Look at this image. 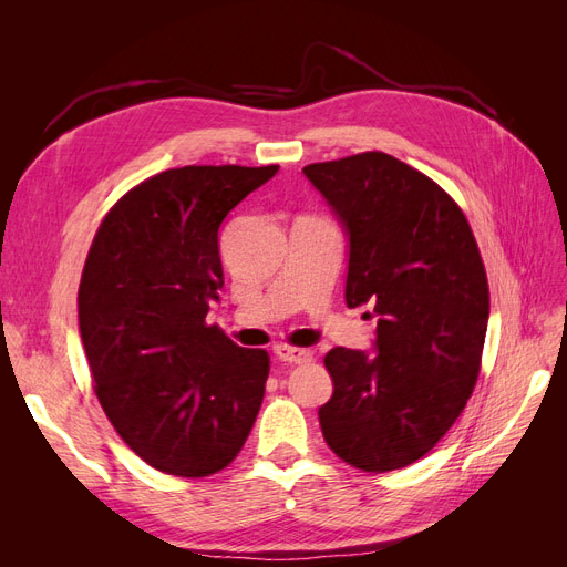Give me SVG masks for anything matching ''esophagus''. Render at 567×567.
I'll return each mask as SVG.
<instances>
[{"instance_id": "obj_1", "label": "esophagus", "mask_w": 567, "mask_h": 567, "mask_svg": "<svg viewBox=\"0 0 567 567\" xmlns=\"http://www.w3.org/2000/svg\"><path fill=\"white\" fill-rule=\"evenodd\" d=\"M274 354H277L281 362H288V364H302V362H310V359H312L310 350L290 348V346H277V348H274Z\"/></svg>"}]
</instances>
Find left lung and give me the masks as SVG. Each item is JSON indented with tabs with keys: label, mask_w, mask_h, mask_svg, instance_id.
<instances>
[{
	"label": "left lung",
	"mask_w": 567,
	"mask_h": 567,
	"mask_svg": "<svg viewBox=\"0 0 567 567\" xmlns=\"http://www.w3.org/2000/svg\"><path fill=\"white\" fill-rule=\"evenodd\" d=\"M348 236V307L367 305L373 354L333 348L319 409L329 447L385 473L431 452L480 373L489 288L466 215L419 169L381 151L302 167Z\"/></svg>",
	"instance_id": "left-lung-1"
}]
</instances>
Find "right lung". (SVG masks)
I'll list each match as a JSON object with an SVG mask.
<instances>
[{
	"mask_svg": "<svg viewBox=\"0 0 567 567\" xmlns=\"http://www.w3.org/2000/svg\"><path fill=\"white\" fill-rule=\"evenodd\" d=\"M279 165H186L142 182L101 221L78 321L96 398L127 447L167 475L205 477L241 452L269 375L205 323L225 286L219 225Z\"/></svg>",
	"mask_w": 567,
	"mask_h": 567,
	"instance_id": "add662e5",
	"label": "right lung"
}]
</instances>
